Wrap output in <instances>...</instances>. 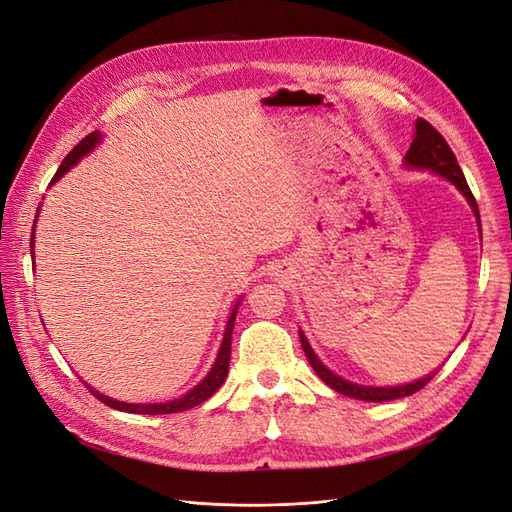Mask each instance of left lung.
<instances>
[{
    "label": "left lung",
    "instance_id": "8db88e82",
    "mask_svg": "<svg viewBox=\"0 0 512 512\" xmlns=\"http://www.w3.org/2000/svg\"><path fill=\"white\" fill-rule=\"evenodd\" d=\"M404 166L406 168H415V170H430V173H437L443 179H448L452 186H456V190L461 192L467 203L474 209V216L478 218V227H480V214H478V203L474 199V194H471L465 175L461 166L456 162V155L452 153L450 144L445 142V138L439 134V131L432 127L430 123H426L424 119H417L415 121V138L411 142L409 151L404 155ZM300 335V344H303L305 355L311 363V368L316 370V374L322 378V381L329 385L331 389L344 393L348 398H355V400H365V402H387V400H398L404 396H411V393L422 389L426 383L432 381V376L437 374V370L419 378V381L413 383H406V385H396V387H370V385H357V383H350L346 378L337 376L335 372H331L326 365L318 359L316 352L309 346L307 337L303 331H298Z\"/></svg>",
    "mask_w": 512,
    "mask_h": 512
}]
</instances>
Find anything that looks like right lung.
<instances>
[{"instance_id":"right-lung-1","label":"right lung","mask_w":512,"mask_h":512,"mask_svg":"<svg viewBox=\"0 0 512 512\" xmlns=\"http://www.w3.org/2000/svg\"><path fill=\"white\" fill-rule=\"evenodd\" d=\"M101 142V134L99 131H93V134H88L80 144H75V149L64 157V162L60 164L58 173L54 175V179H51V183H56L64 173H69V168H73L77 162L82 160L84 155H88L90 151H93L97 144ZM41 209V207H38ZM34 227H36V218H34ZM34 231V229H32ZM32 251H34V235H32ZM240 300L238 303L233 305L231 309V316L227 320V329H225V335H222V344H220V350H218V357L214 361L212 368H209L207 376L203 378V381L192 387L188 393H183L181 398L177 400H170V402H160V404H131V402H121V400H114L110 396H103V393H99L97 389H93L90 385L88 391L93 393V396L97 400H101L103 404L112 406V409L116 411H125V413H138V415H166V413H179V411H188V409H194L196 404L205 402L207 398H212L214 393L218 391V387L225 383L227 378V372H229V359H231V335H233V324H235V316H238V307H240Z\"/></svg>"}]
</instances>
